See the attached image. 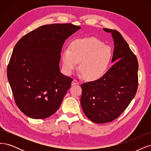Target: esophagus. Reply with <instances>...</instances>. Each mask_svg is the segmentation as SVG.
Listing matches in <instances>:
<instances>
[{
	"label": "esophagus",
	"instance_id": "1",
	"mask_svg": "<svg viewBox=\"0 0 151 151\" xmlns=\"http://www.w3.org/2000/svg\"><path fill=\"white\" fill-rule=\"evenodd\" d=\"M79 84V82L77 80H73L71 82V85L72 86H74V85H78Z\"/></svg>",
	"mask_w": 151,
	"mask_h": 151
}]
</instances>
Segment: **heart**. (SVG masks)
I'll use <instances>...</instances> for the list:
<instances>
[{"label": "heart", "instance_id": "heart-1", "mask_svg": "<svg viewBox=\"0 0 151 151\" xmlns=\"http://www.w3.org/2000/svg\"><path fill=\"white\" fill-rule=\"evenodd\" d=\"M110 48L94 37L77 39L62 53L63 67L68 75L73 73L80 62L79 71L84 78L96 81L107 71L111 59Z\"/></svg>", "mask_w": 151, "mask_h": 151}]
</instances>
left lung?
<instances>
[{
    "label": "left lung",
    "instance_id": "obj_1",
    "mask_svg": "<svg viewBox=\"0 0 151 151\" xmlns=\"http://www.w3.org/2000/svg\"><path fill=\"white\" fill-rule=\"evenodd\" d=\"M114 42L111 62H116L100 79L82 84L81 106L85 115L96 124L118 118L137 92L139 65L136 56L120 33L104 29Z\"/></svg>",
    "mask_w": 151,
    "mask_h": 151
}]
</instances>
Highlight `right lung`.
Segmentation results:
<instances>
[{"label":"right lung","instance_id":"obj_1","mask_svg":"<svg viewBox=\"0 0 151 151\" xmlns=\"http://www.w3.org/2000/svg\"><path fill=\"white\" fill-rule=\"evenodd\" d=\"M80 29L71 24L42 26L14 46L7 78L17 106L29 117L46 119L60 108L73 80L60 71L62 46Z\"/></svg>","mask_w":151,"mask_h":151}]
</instances>
